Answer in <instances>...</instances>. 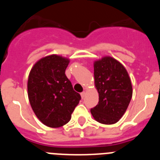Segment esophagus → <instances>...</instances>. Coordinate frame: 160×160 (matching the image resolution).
Here are the masks:
<instances>
[{
    "mask_svg": "<svg viewBox=\"0 0 160 160\" xmlns=\"http://www.w3.org/2000/svg\"><path fill=\"white\" fill-rule=\"evenodd\" d=\"M85 95H86V92H85V91H83V92L81 93V97H82V98H84Z\"/></svg>",
    "mask_w": 160,
    "mask_h": 160,
    "instance_id": "obj_1",
    "label": "esophagus"
}]
</instances>
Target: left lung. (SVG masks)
Masks as SVG:
<instances>
[{"instance_id":"obj_1","label":"left lung","mask_w":160,"mask_h":160,"mask_svg":"<svg viewBox=\"0 0 160 160\" xmlns=\"http://www.w3.org/2000/svg\"><path fill=\"white\" fill-rule=\"evenodd\" d=\"M94 83L99 100L90 112L100 123H116L126 112L132 97V86L128 71L111 57L94 62Z\"/></svg>"}]
</instances>
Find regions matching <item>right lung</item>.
Returning a JSON list of instances; mask_svg holds the SVG:
<instances>
[{"instance_id": "right-lung-1", "label": "right lung", "mask_w": 160, "mask_h": 160, "mask_svg": "<svg viewBox=\"0 0 160 160\" xmlns=\"http://www.w3.org/2000/svg\"><path fill=\"white\" fill-rule=\"evenodd\" d=\"M70 60L53 54L37 62L28 78V96L38 119L49 128H60L71 118L81 100L66 76Z\"/></svg>"}]
</instances>
